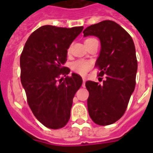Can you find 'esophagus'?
<instances>
[{
	"label": "esophagus",
	"instance_id": "1",
	"mask_svg": "<svg viewBox=\"0 0 153 153\" xmlns=\"http://www.w3.org/2000/svg\"><path fill=\"white\" fill-rule=\"evenodd\" d=\"M82 80H83V82H82V86H85V82H86V78H85V77H83V78H82Z\"/></svg>",
	"mask_w": 153,
	"mask_h": 153
}]
</instances>
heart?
Masks as SVG:
<instances>
[{
    "instance_id": "obj_1",
    "label": "heart",
    "mask_w": 153,
    "mask_h": 153,
    "mask_svg": "<svg viewBox=\"0 0 153 153\" xmlns=\"http://www.w3.org/2000/svg\"><path fill=\"white\" fill-rule=\"evenodd\" d=\"M91 39H87L85 40V42L89 41ZM92 66H93V63L91 61H89V60L79 59L74 61V62H72L71 69L74 71L76 72V73H78V74H86L91 69Z\"/></svg>"
}]
</instances>
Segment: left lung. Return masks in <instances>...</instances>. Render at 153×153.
<instances>
[{"instance_id":"1","label":"left lung","mask_w":153,"mask_h":153,"mask_svg":"<svg viewBox=\"0 0 153 153\" xmlns=\"http://www.w3.org/2000/svg\"><path fill=\"white\" fill-rule=\"evenodd\" d=\"M83 34L100 39L95 66L100 70L98 75H106L102 85L86 82L89 115L97 125H111L123 116L135 89L137 60L134 43L130 35L112 20L91 25Z\"/></svg>"}]
</instances>
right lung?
<instances>
[{
	"mask_svg": "<svg viewBox=\"0 0 153 153\" xmlns=\"http://www.w3.org/2000/svg\"><path fill=\"white\" fill-rule=\"evenodd\" d=\"M83 29L44 25L30 35L20 55V80L28 105L39 122L49 128L64 127L73 98L82 86L81 76L62 67L67 49Z\"/></svg>",
	"mask_w": 153,
	"mask_h": 153,
	"instance_id": "add662e5",
	"label": "right lung"
}]
</instances>
